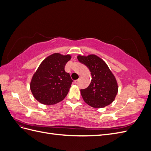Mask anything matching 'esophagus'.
Instances as JSON below:
<instances>
[{"label": "esophagus", "instance_id": "esophagus-1", "mask_svg": "<svg viewBox=\"0 0 151 151\" xmlns=\"http://www.w3.org/2000/svg\"><path fill=\"white\" fill-rule=\"evenodd\" d=\"M81 77H79V78L78 79H77V80H76V81H75V83H78V82H79V81H80V79H81Z\"/></svg>", "mask_w": 151, "mask_h": 151}]
</instances>
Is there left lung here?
Instances as JSON below:
<instances>
[{"instance_id":"obj_1","label":"left lung","mask_w":151,"mask_h":151,"mask_svg":"<svg viewBox=\"0 0 151 151\" xmlns=\"http://www.w3.org/2000/svg\"><path fill=\"white\" fill-rule=\"evenodd\" d=\"M78 60L88 67L91 72V83L81 90L84 102L94 108H104L115 100L118 93L116 79L103 59L94 54L77 56Z\"/></svg>"}]
</instances>
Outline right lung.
<instances>
[{"label": "right lung", "mask_w": 151, "mask_h": 151, "mask_svg": "<svg viewBox=\"0 0 151 151\" xmlns=\"http://www.w3.org/2000/svg\"><path fill=\"white\" fill-rule=\"evenodd\" d=\"M71 59L70 55L55 53L45 58L34 73L30 89L40 103L53 105L62 101L67 95L72 80L65 66Z\"/></svg>", "instance_id": "obj_1"}]
</instances>
